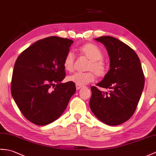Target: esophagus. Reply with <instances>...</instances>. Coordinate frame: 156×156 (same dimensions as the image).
<instances>
[{
	"mask_svg": "<svg viewBox=\"0 0 156 156\" xmlns=\"http://www.w3.org/2000/svg\"><path fill=\"white\" fill-rule=\"evenodd\" d=\"M83 87L82 85H76V89H77V90H79L80 89H81Z\"/></svg>",
	"mask_w": 156,
	"mask_h": 156,
	"instance_id": "1",
	"label": "esophagus"
}]
</instances>
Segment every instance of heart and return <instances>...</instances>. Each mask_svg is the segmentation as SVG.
I'll list each match as a JSON object with an SVG mask.
<instances>
[{"label":"heart","mask_w":156,"mask_h":156,"mask_svg":"<svg viewBox=\"0 0 156 156\" xmlns=\"http://www.w3.org/2000/svg\"><path fill=\"white\" fill-rule=\"evenodd\" d=\"M81 54L89 59L86 67V73H75L68 77V80L76 85H84L93 82L95 79V73L98 77H103L107 73V67L102 60L103 54L96 45L86 44L79 48ZM75 58L72 52H68L63 60V67L66 71L71 72L74 69Z\"/></svg>","instance_id":"1"}]
</instances>
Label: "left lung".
I'll return each instance as SVG.
<instances>
[{
  "mask_svg": "<svg viewBox=\"0 0 156 156\" xmlns=\"http://www.w3.org/2000/svg\"><path fill=\"white\" fill-rule=\"evenodd\" d=\"M94 40L105 45L110 58V69L97 85L110 90L105 93L91 87L89 106L101 122L116 126L134 113L144 89V75L138 56L128 45L111 36Z\"/></svg>",
  "mask_w": 156,
  "mask_h": 156,
  "instance_id": "obj_1",
  "label": "left lung"
}]
</instances>
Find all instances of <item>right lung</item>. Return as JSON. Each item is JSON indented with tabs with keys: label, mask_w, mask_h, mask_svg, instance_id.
<instances>
[{
	"label": "right lung",
	"mask_w": 156,
	"mask_h": 156,
	"mask_svg": "<svg viewBox=\"0 0 156 156\" xmlns=\"http://www.w3.org/2000/svg\"><path fill=\"white\" fill-rule=\"evenodd\" d=\"M73 41L57 36L40 40L22 51L14 66L11 94L22 115L44 126L62 115L75 93L66 77L63 60Z\"/></svg>",
	"instance_id": "add662e5"
}]
</instances>
